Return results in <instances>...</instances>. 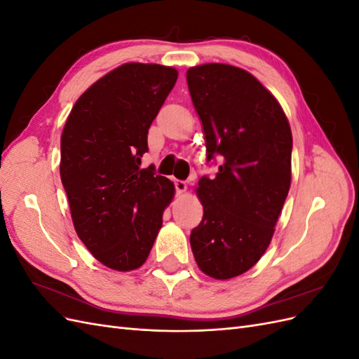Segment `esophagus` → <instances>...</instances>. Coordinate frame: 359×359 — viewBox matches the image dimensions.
<instances>
[{
  "mask_svg": "<svg viewBox=\"0 0 359 359\" xmlns=\"http://www.w3.org/2000/svg\"><path fill=\"white\" fill-rule=\"evenodd\" d=\"M173 186H175V191H177L178 194H182L184 191L187 190V184L184 182V181H180V180L173 181Z\"/></svg>",
  "mask_w": 359,
  "mask_h": 359,
  "instance_id": "obj_1",
  "label": "esophagus"
}]
</instances>
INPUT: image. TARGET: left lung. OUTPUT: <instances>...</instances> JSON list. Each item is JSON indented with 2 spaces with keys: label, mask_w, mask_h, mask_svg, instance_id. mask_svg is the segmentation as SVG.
Masks as SVG:
<instances>
[{
  "label": "left lung",
  "mask_w": 359,
  "mask_h": 359,
  "mask_svg": "<svg viewBox=\"0 0 359 359\" xmlns=\"http://www.w3.org/2000/svg\"><path fill=\"white\" fill-rule=\"evenodd\" d=\"M187 83L206 163L220 160L214 178L199 180L203 217L190 245L206 276L226 280L252 268L271 243L290 187L292 132L274 95L243 69L203 64L187 72Z\"/></svg>",
  "instance_id": "1"
}]
</instances>
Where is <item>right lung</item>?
Instances as JSON below:
<instances>
[{
    "mask_svg": "<svg viewBox=\"0 0 359 359\" xmlns=\"http://www.w3.org/2000/svg\"><path fill=\"white\" fill-rule=\"evenodd\" d=\"M177 79L172 67L123 64L79 97L64 126L60 173L74 229L107 268L145 262L175 193L154 168L140 169V158Z\"/></svg>",
    "mask_w": 359,
    "mask_h": 359,
    "instance_id": "add662e5",
    "label": "right lung"
}]
</instances>
